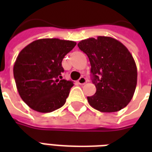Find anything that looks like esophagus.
I'll return each mask as SVG.
<instances>
[{"label": "esophagus", "instance_id": "esophagus-1", "mask_svg": "<svg viewBox=\"0 0 152 152\" xmlns=\"http://www.w3.org/2000/svg\"><path fill=\"white\" fill-rule=\"evenodd\" d=\"M77 82L79 85H85L86 82H87V80H86V77H84V76H81L80 78L78 80H77Z\"/></svg>", "mask_w": 152, "mask_h": 152}]
</instances>
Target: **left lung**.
<instances>
[{"label": "left lung", "instance_id": "obj_1", "mask_svg": "<svg viewBox=\"0 0 152 152\" xmlns=\"http://www.w3.org/2000/svg\"><path fill=\"white\" fill-rule=\"evenodd\" d=\"M78 47L89 58L96 87L95 94L87 97L89 105L102 112L125 107L134 96L137 77L136 63L129 50L109 37L80 40Z\"/></svg>", "mask_w": 152, "mask_h": 152}]
</instances>
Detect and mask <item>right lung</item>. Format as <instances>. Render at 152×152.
Wrapping results in <instances>:
<instances>
[{"label": "right lung", "instance_id": "1", "mask_svg": "<svg viewBox=\"0 0 152 152\" xmlns=\"http://www.w3.org/2000/svg\"><path fill=\"white\" fill-rule=\"evenodd\" d=\"M76 45L72 40L39 39L18 53L14 77L19 95L29 107L46 113L65 104L73 82L62 80V61Z\"/></svg>", "mask_w": 152, "mask_h": 152}]
</instances>
